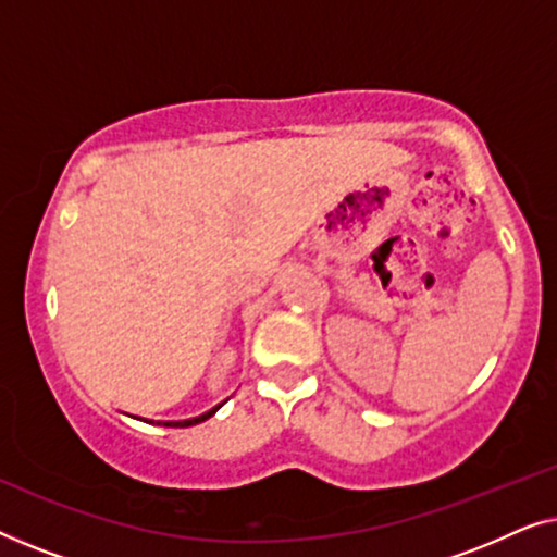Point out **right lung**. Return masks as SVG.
Here are the masks:
<instances>
[{
  "label": "right lung",
  "mask_w": 557,
  "mask_h": 557,
  "mask_svg": "<svg viewBox=\"0 0 557 557\" xmlns=\"http://www.w3.org/2000/svg\"><path fill=\"white\" fill-rule=\"evenodd\" d=\"M220 406H223V403H220ZM220 406H215L212 410H208V413H202V416H197V418H187V421H157V423L159 425H166V429H187V425H197V423L208 421L210 416L218 413ZM147 423H154V421H147Z\"/></svg>",
  "instance_id": "obj_1"
}]
</instances>
